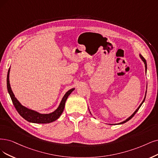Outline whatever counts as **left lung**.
<instances>
[{
    "label": "left lung",
    "instance_id": "left-lung-1",
    "mask_svg": "<svg viewBox=\"0 0 158 158\" xmlns=\"http://www.w3.org/2000/svg\"><path fill=\"white\" fill-rule=\"evenodd\" d=\"M140 57H141V59H142V60L144 62V64H145V70H146V72H147V61H146V60L144 59V58L141 55H140ZM146 94H147V91H146ZM145 98H146V95H145V97H144V100H143V102L141 103V105H140V106H139V107L136 109V110H135V112H134L133 113V114L131 115V116H130V117L129 118H127L126 120H124V122H120V123H119V124H124V123H126V122H127L128 120H130L131 118H132L133 117V116L134 115H135V114H136V113L138 111V110L139 109V108L140 107H141V106H142V104L143 103V102H144V100H145Z\"/></svg>",
    "mask_w": 158,
    "mask_h": 158
}]
</instances>
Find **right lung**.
<instances>
[{
	"label": "right lung",
	"instance_id": "obj_1",
	"mask_svg": "<svg viewBox=\"0 0 158 158\" xmlns=\"http://www.w3.org/2000/svg\"><path fill=\"white\" fill-rule=\"evenodd\" d=\"M10 70V68H9L8 69V75H7L8 92L10 96V98L11 99V101H12L14 106L17 110V111L18 112V113L22 116L23 118H25L26 120L28 122H32V123L48 124V123H50V122L55 121L60 117L64 110V106H65V103L68 97L74 90L75 89H70L66 93L65 95L62 98L59 106H58V107L55 110L54 112L49 114H40L36 111H34L33 110H31L29 109H27L24 106H23L22 105L19 103V102L17 100L12 90L11 89L10 85V81H9Z\"/></svg>",
	"mask_w": 158,
	"mask_h": 158
}]
</instances>
